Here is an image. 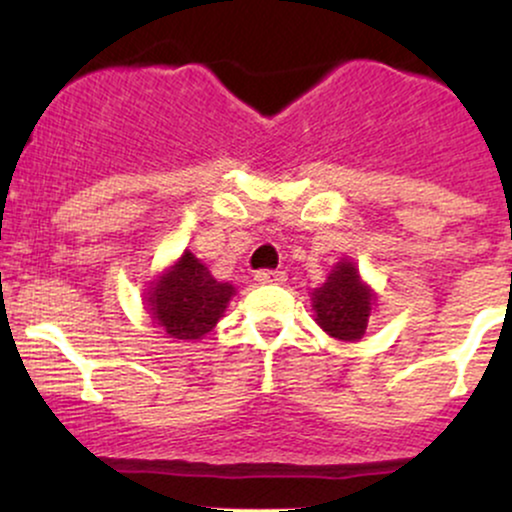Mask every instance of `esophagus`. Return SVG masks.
Listing matches in <instances>:
<instances>
[{
  "label": "esophagus",
  "instance_id": "obj_1",
  "mask_svg": "<svg viewBox=\"0 0 512 512\" xmlns=\"http://www.w3.org/2000/svg\"><path fill=\"white\" fill-rule=\"evenodd\" d=\"M255 281L257 284H284L286 281V274L279 272V269H260V272L255 274Z\"/></svg>",
  "mask_w": 512,
  "mask_h": 512
}]
</instances>
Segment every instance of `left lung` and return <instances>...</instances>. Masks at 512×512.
Segmentation results:
<instances>
[{
    "label": "left lung",
    "mask_w": 512,
    "mask_h": 512,
    "mask_svg": "<svg viewBox=\"0 0 512 512\" xmlns=\"http://www.w3.org/2000/svg\"><path fill=\"white\" fill-rule=\"evenodd\" d=\"M373 305L375 293L363 284L361 274L349 260L334 264L325 284L313 291L317 325L342 342H356L363 337Z\"/></svg>",
    "instance_id": "1"
}]
</instances>
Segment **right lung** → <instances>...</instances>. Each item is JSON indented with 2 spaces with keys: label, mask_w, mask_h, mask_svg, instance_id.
<instances>
[{
  "label": "right lung",
  "mask_w": 512,
  "mask_h": 512,
  "mask_svg": "<svg viewBox=\"0 0 512 512\" xmlns=\"http://www.w3.org/2000/svg\"><path fill=\"white\" fill-rule=\"evenodd\" d=\"M231 296H236L233 284L216 281L207 264L185 250L178 262L151 281L146 305L168 337L190 342L214 330Z\"/></svg>",
  "instance_id": "right-lung-1"
}]
</instances>
